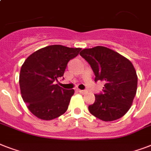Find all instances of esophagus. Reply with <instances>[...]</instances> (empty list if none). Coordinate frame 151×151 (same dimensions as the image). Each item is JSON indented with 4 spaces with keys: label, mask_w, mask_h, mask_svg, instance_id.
Instances as JSON below:
<instances>
[{
    "label": "esophagus",
    "mask_w": 151,
    "mask_h": 151,
    "mask_svg": "<svg viewBox=\"0 0 151 151\" xmlns=\"http://www.w3.org/2000/svg\"><path fill=\"white\" fill-rule=\"evenodd\" d=\"M78 92L81 93V94H86L87 93V91H85V90H81V89H78Z\"/></svg>",
    "instance_id": "esophagus-1"
}]
</instances>
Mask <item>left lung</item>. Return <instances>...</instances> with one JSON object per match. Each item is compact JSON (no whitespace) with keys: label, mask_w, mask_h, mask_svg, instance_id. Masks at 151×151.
<instances>
[{"label":"left lung","mask_w":151,"mask_h":151,"mask_svg":"<svg viewBox=\"0 0 151 151\" xmlns=\"http://www.w3.org/2000/svg\"><path fill=\"white\" fill-rule=\"evenodd\" d=\"M80 55L90 64L95 81L105 82L103 93L95 95V103L88 106L89 112L104 122L123 117L131 107L137 90L138 78L131 61L103 46L85 48Z\"/></svg>","instance_id":"8db88e82"}]
</instances>
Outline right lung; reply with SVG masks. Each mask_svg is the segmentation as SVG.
I'll list each match as a JSON object with an SVG mask.
<instances>
[{
  "instance_id": "add662e5",
  "label": "right lung",
  "mask_w": 151,
  "mask_h": 151,
  "mask_svg": "<svg viewBox=\"0 0 151 151\" xmlns=\"http://www.w3.org/2000/svg\"><path fill=\"white\" fill-rule=\"evenodd\" d=\"M81 50L59 45H49L34 52L25 60L20 70V91L34 116L49 121L66 112L74 90L64 89L55 81L63 76L68 62Z\"/></svg>"
}]
</instances>
